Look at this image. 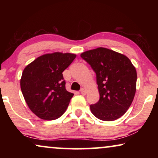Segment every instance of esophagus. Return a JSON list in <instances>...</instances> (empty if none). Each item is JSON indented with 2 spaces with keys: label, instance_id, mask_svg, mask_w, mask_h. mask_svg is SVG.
Wrapping results in <instances>:
<instances>
[{
  "label": "esophagus",
  "instance_id": "obj_1",
  "mask_svg": "<svg viewBox=\"0 0 158 158\" xmlns=\"http://www.w3.org/2000/svg\"><path fill=\"white\" fill-rule=\"evenodd\" d=\"M81 94H82V95H85L86 94H87V91H86V90L85 89V88H81Z\"/></svg>",
  "mask_w": 158,
  "mask_h": 158
}]
</instances>
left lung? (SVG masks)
Segmentation results:
<instances>
[{
  "label": "left lung",
  "instance_id": "8db88e82",
  "mask_svg": "<svg viewBox=\"0 0 158 158\" xmlns=\"http://www.w3.org/2000/svg\"><path fill=\"white\" fill-rule=\"evenodd\" d=\"M81 57L96 74L100 98L90 105L92 114L103 121H114L129 109L136 93L137 71L127 56L111 49L84 52Z\"/></svg>",
  "mask_w": 158,
  "mask_h": 158
}]
</instances>
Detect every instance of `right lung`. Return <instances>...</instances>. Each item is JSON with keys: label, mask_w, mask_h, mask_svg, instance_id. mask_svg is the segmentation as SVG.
<instances>
[{"label": "right lung", "mask_w": 158, "mask_h": 158, "mask_svg": "<svg viewBox=\"0 0 158 158\" xmlns=\"http://www.w3.org/2000/svg\"><path fill=\"white\" fill-rule=\"evenodd\" d=\"M76 55L53 52L36 58L23 70L21 89L30 110L44 120H55L66 111L73 94L65 88L62 72Z\"/></svg>", "instance_id": "add662e5"}]
</instances>
